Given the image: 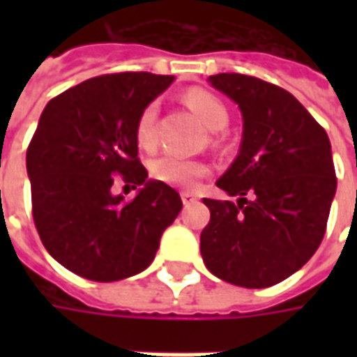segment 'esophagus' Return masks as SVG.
Here are the masks:
<instances>
[{
  "label": "esophagus",
  "instance_id": "34e87169",
  "mask_svg": "<svg viewBox=\"0 0 357 357\" xmlns=\"http://www.w3.org/2000/svg\"><path fill=\"white\" fill-rule=\"evenodd\" d=\"M181 201H183V204H193V202H197V197H195L193 193H181Z\"/></svg>",
  "mask_w": 357,
  "mask_h": 357
}]
</instances>
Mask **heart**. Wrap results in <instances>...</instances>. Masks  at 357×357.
Here are the masks:
<instances>
[{
	"label": "heart",
	"mask_w": 357,
	"mask_h": 357,
	"mask_svg": "<svg viewBox=\"0 0 357 357\" xmlns=\"http://www.w3.org/2000/svg\"><path fill=\"white\" fill-rule=\"evenodd\" d=\"M185 102L208 130H222L229 120L224 102L208 91L191 89L185 93ZM156 114H158L156 102H149L147 107L141 110L135 122V141L145 151H153L158 141ZM206 174H208L206 162L183 158L174 153H164L151 162V176L156 181H162L166 185L178 187V189H193L199 183V179L204 178Z\"/></svg>",
	"instance_id": "1"
}]
</instances>
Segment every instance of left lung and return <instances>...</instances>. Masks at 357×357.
Returning <instances> with one entry per match:
<instances>
[{"label": "left lung", "mask_w": 357, "mask_h": 357, "mask_svg": "<svg viewBox=\"0 0 357 357\" xmlns=\"http://www.w3.org/2000/svg\"><path fill=\"white\" fill-rule=\"evenodd\" d=\"M208 82L239 105L243 141L216 185L237 202L204 199V266L237 287L264 289L298 271L321 245L337 176L327 132L287 89L255 76Z\"/></svg>", "instance_id": "obj_1"}]
</instances>
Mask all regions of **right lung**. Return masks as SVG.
Here are the masks:
<instances>
[{
    "label": "right lung",
    "instance_id": "obj_1",
    "mask_svg": "<svg viewBox=\"0 0 357 357\" xmlns=\"http://www.w3.org/2000/svg\"><path fill=\"white\" fill-rule=\"evenodd\" d=\"M174 82L151 73L105 74L53 97L26 151L32 216L43 247L73 273L99 283L151 266L183 202L137 156L139 112ZM122 178L132 202L112 195Z\"/></svg>",
    "mask_w": 357,
    "mask_h": 357
}]
</instances>
